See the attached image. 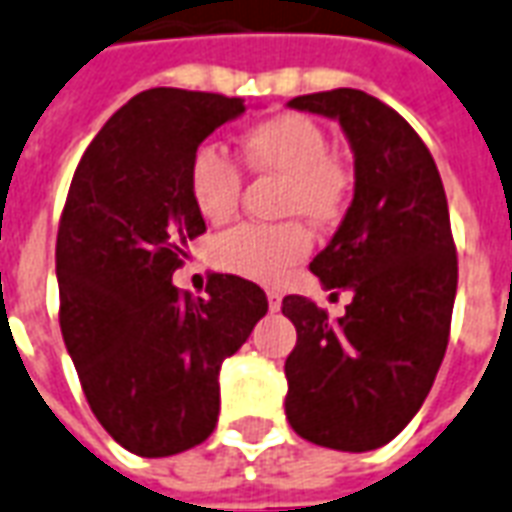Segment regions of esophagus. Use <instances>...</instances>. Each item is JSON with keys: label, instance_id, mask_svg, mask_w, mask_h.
Returning a JSON list of instances; mask_svg holds the SVG:
<instances>
[{"label": "esophagus", "instance_id": "34e87169", "mask_svg": "<svg viewBox=\"0 0 512 512\" xmlns=\"http://www.w3.org/2000/svg\"><path fill=\"white\" fill-rule=\"evenodd\" d=\"M268 309H271V312H279V309H282V295L276 293V290H268Z\"/></svg>", "mask_w": 512, "mask_h": 512}]
</instances>
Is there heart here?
I'll return each instance as SVG.
<instances>
[{
  "label": "heart",
  "instance_id": "obj_1",
  "mask_svg": "<svg viewBox=\"0 0 512 512\" xmlns=\"http://www.w3.org/2000/svg\"><path fill=\"white\" fill-rule=\"evenodd\" d=\"M246 162L257 170L287 179L285 211L312 222H331L342 211L350 179L328 154V135L304 113H279L257 121L241 135ZM189 198L206 222H225L236 214L241 173L236 162L217 146H198L189 160ZM312 236L304 225H244L230 227L214 241L219 268L255 282H276L290 266L304 260Z\"/></svg>",
  "mask_w": 512,
  "mask_h": 512
}]
</instances>
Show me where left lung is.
I'll return each instance as SVG.
<instances>
[{
  "instance_id": "8db88e82",
  "label": "left lung",
  "mask_w": 512,
  "mask_h": 512,
  "mask_svg": "<svg viewBox=\"0 0 512 512\" xmlns=\"http://www.w3.org/2000/svg\"><path fill=\"white\" fill-rule=\"evenodd\" d=\"M295 111L339 121L355 160L342 225L309 268L350 290L342 317L287 295L298 333L285 361V412L298 437L333 450L388 445L429 396L445 358L458 263L445 187L426 143L361 89L295 97Z\"/></svg>"
}]
</instances>
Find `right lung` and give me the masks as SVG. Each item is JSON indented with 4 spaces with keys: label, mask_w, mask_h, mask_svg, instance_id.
Returning a JSON list of instances; mask_svg holds the SVG:
<instances>
[{
    "label": "right lung",
    "mask_w": 512,
    "mask_h": 512,
    "mask_svg": "<svg viewBox=\"0 0 512 512\" xmlns=\"http://www.w3.org/2000/svg\"><path fill=\"white\" fill-rule=\"evenodd\" d=\"M241 97L187 89L135 94L83 151L56 236L59 325L89 407L121 448L162 458L217 426L219 369L266 293L214 274L208 298L173 285L184 246L206 230L189 198V160Z\"/></svg>",
    "instance_id": "add662e5"
}]
</instances>
